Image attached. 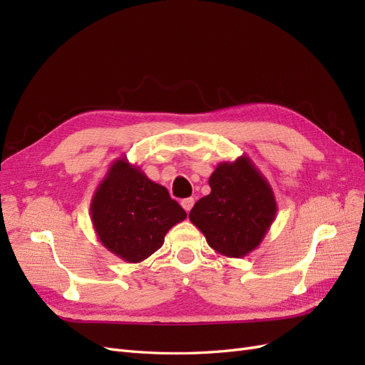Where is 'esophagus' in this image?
<instances>
[{
    "instance_id": "esophagus-1",
    "label": "esophagus",
    "mask_w": 365,
    "mask_h": 365,
    "mask_svg": "<svg viewBox=\"0 0 365 365\" xmlns=\"http://www.w3.org/2000/svg\"><path fill=\"white\" fill-rule=\"evenodd\" d=\"M193 204H195V200H193V197H185V200H182V201H181V205H182V208L185 210L187 213L190 212L192 207H193Z\"/></svg>"
}]
</instances>
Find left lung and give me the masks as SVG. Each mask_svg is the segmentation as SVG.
<instances>
[{
	"instance_id": "obj_1",
	"label": "left lung",
	"mask_w": 365,
	"mask_h": 365,
	"mask_svg": "<svg viewBox=\"0 0 365 365\" xmlns=\"http://www.w3.org/2000/svg\"><path fill=\"white\" fill-rule=\"evenodd\" d=\"M210 192L189 215L207 244L225 257H245L267 236L277 215L272 187L247 155L224 161L210 175Z\"/></svg>"
}]
</instances>
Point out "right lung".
Returning a JSON list of instances; mask_svg holds the SVG:
<instances>
[{
    "label": "right lung",
    "instance_id": "obj_1",
    "mask_svg": "<svg viewBox=\"0 0 365 365\" xmlns=\"http://www.w3.org/2000/svg\"><path fill=\"white\" fill-rule=\"evenodd\" d=\"M101 244L128 263H140L164 244L168 231L187 217L165 187L149 180L126 157L115 160L91 200Z\"/></svg>",
    "mask_w": 365,
    "mask_h": 365
}]
</instances>
